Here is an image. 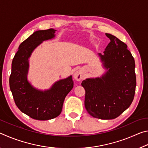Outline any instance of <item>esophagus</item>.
<instances>
[{
	"label": "esophagus",
	"instance_id": "34e87169",
	"mask_svg": "<svg viewBox=\"0 0 148 148\" xmlns=\"http://www.w3.org/2000/svg\"><path fill=\"white\" fill-rule=\"evenodd\" d=\"M74 77L76 80H77V81H79V80H81L84 77L83 72H82L81 71H80V70H78V71H77L74 73Z\"/></svg>",
	"mask_w": 148,
	"mask_h": 148
}]
</instances>
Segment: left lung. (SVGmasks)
Here are the masks:
<instances>
[{"label": "left lung", "mask_w": 148, "mask_h": 148, "mask_svg": "<svg viewBox=\"0 0 148 148\" xmlns=\"http://www.w3.org/2000/svg\"><path fill=\"white\" fill-rule=\"evenodd\" d=\"M106 35L110 42L99 56L108 71L101 77L84 80L82 86L86 90L87 112L96 118L112 119L131 104L136 80L134 59L127 44L113 35Z\"/></svg>", "instance_id": "left-lung-1"}]
</instances>
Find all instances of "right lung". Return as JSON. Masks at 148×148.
Returning a JSON list of instances; mask_svg holds the SVG:
<instances>
[{"label": "right lung", "mask_w": 148, "mask_h": 148, "mask_svg": "<svg viewBox=\"0 0 148 148\" xmlns=\"http://www.w3.org/2000/svg\"><path fill=\"white\" fill-rule=\"evenodd\" d=\"M56 30L37 31L19 45L12 63L10 87L14 102L22 112L36 120L53 119L61 114L67 94L73 88L72 76L59 80L47 91L33 88L27 80L28 59L32 51L46 40L55 36Z\"/></svg>", "instance_id": "right-lung-1"}]
</instances>
